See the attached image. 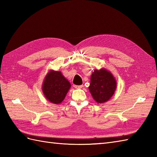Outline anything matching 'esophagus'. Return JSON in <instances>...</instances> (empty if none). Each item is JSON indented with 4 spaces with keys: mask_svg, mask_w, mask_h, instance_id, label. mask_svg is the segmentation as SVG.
<instances>
[{
    "mask_svg": "<svg viewBox=\"0 0 157 157\" xmlns=\"http://www.w3.org/2000/svg\"><path fill=\"white\" fill-rule=\"evenodd\" d=\"M83 87V85H79V86H74V88H77V89H79V88H82Z\"/></svg>",
    "mask_w": 157,
    "mask_h": 157,
    "instance_id": "1",
    "label": "esophagus"
}]
</instances>
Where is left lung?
<instances>
[{"instance_id": "left-lung-1", "label": "left lung", "mask_w": 157, "mask_h": 157, "mask_svg": "<svg viewBox=\"0 0 157 157\" xmlns=\"http://www.w3.org/2000/svg\"><path fill=\"white\" fill-rule=\"evenodd\" d=\"M116 80L107 70H94L88 87L93 98L98 103L105 102L111 98L116 89Z\"/></svg>"}]
</instances>
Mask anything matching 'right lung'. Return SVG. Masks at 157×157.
Here are the masks:
<instances>
[{
	"mask_svg": "<svg viewBox=\"0 0 157 157\" xmlns=\"http://www.w3.org/2000/svg\"><path fill=\"white\" fill-rule=\"evenodd\" d=\"M71 84L62 75L61 71H49L42 85V91L45 97L54 104H59L63 100Z\"/></svg>",
	"mask_w": 157,
	"mask_h": 157,
	"instance_id": "obj_1",
	"label": "right lung"
}]
</instances>
